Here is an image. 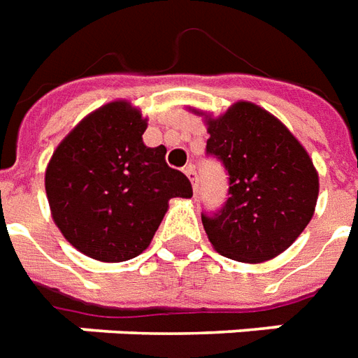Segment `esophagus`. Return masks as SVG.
I'll use <instances>...</instances> for the list:
<instances>
[{
  "label": "esophagus",
  "instance_id": "34e87169",
  "mask_svg": "<svg viewBox=\"0 0 358 358\" xmlns=\"http://www.w3.org/2000/svg\"><path fill=\"white\" fill-rule=\"evenodd\" d=\"M184 173L187 174V178L191 180V185H193V191L197 193V171H195V165H187L184 169Z\"/></svg>",
  "mask_w": 358,
  "mask_h": 358
}]
</instances>
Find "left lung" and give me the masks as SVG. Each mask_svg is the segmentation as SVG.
Wrapping results in <instances>:
<instances>
[{"instance_id":"1","label":"left lung","mask_w":358,"mask_h":358,"mask_svg":"<svg viewBox=\"0 0 358 358\" xmlns=\"http://www.w3.org/2000/svg\"><path fill=\"white\" fill-rule=\"evenodd\" d=\"M208 133L206 155L229 176L222 208L201 214L208 240L242 263L276 257L315 210L319 178L310 155L280 120L245 101L208 120Z\"/></svg>"}]
</instances>
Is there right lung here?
Wrapping results in <instances>:
<instances>
[{
	"label": "right lung",
	"mask_w": 358,
	"mask_h": 358,
	"mask_svg": "<svg viewBox=\"0 0 358 358\" xmlns=\"http://www.w3.org/2000/svg\"><path fill=\"white\" fill-rule=\"evenodd\" d=\"M144 131L146 120L129 103H108L65 136L46 167L52 217L88 257H136L154 238L169 199L193 195L187 176L167 165V148L143 143Z\"/></svg>",
	"instance_id": "right-lung-1"
}]
</instances>
